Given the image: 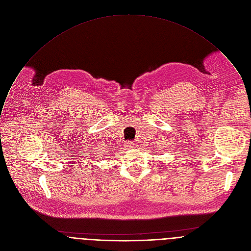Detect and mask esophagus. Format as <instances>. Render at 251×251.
Segmentation results:
<instances>
[{"mask_svg": "<svg viewBox=\"0 0 251 251\" xmlns=\"http://www.w3.org/2000/svg\"><path fill=\"white\" fill-rule=\"evenodd\" d=\"M124 146H125L126 149H131V148L134 147V143L132 141H127V142H125Z\"/></svg>", "mask_w": 251, "mask_h": 251, "instance_id": "esophagus-1", "label": "esophagus"}]
</instances>
